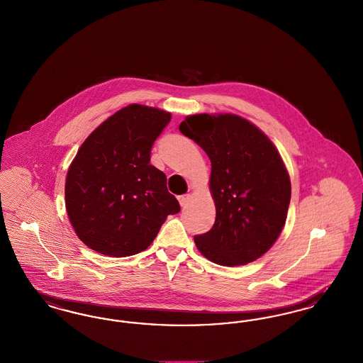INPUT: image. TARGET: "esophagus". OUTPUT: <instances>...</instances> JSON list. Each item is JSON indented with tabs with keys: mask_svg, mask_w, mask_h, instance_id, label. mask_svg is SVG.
Instances as JSON below:
<instances>
[{
	"mask_svg": "<svg viewBox=\"0 0 363 363\" xmlns=\"http://www.w3.org/2000/svg\"><path fill=\"white\" fill-rule=\"evenodd\" d=\"M189 199H191V195L189 194H184V195H180L179 196V203L182 207H186L187 203L189 202Z\"/></svg>",
	"mask_w": 363,
	"mask_h": 363,
	"instance_id": "1",
	"label": "esophagus"
}]
</instances>
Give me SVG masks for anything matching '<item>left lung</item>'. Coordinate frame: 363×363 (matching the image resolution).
Wrapping results in <instances>:
<instances>
[{
	"instance_id": "1",
	"label": "left lung",
	"mask_w": 363,
	"mask_h": 363,
	"mask_svg": "<svg viewBox=\"0 0 363 363\" xmlns=\"http://www.w3.org/2000/svg\"><path fill=\"white\" fill-rule=\"evenodd\" d=\"M180 133L211 161L216 222L194 237L201 253L221 266H242L267 252L284 229L291 186L272 142L232 113L187 116Z\"/></svg>"
}]
</instances>
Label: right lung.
<instances>
[{"mask_svg": "<svg viewBox=\"0 0 363 363\" xmlns=\"http://www.w3.org/2000/svg\"><path fill=\"white\" fill-rule=\"evenodd\" d=\"M171 113L131 104L81 145L65 186L69 220L79 240L113 257L145 251L168 216L180 211L167 176L150 164L153 143Z\"/></svg>", "mask_w": 363, "mask_h": 363, "instance_id": "right-lung-1", "label": "right lung"}]
</instances>
